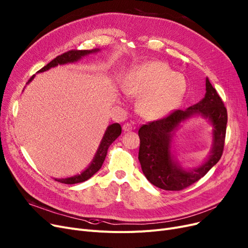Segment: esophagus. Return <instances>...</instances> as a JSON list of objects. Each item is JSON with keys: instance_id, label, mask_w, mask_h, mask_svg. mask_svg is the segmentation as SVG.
I'll return each instance as SVG.
<instances>
[{"instance_id": "1", "label": "esophagus", "mask_w": 248, "mask_h": 248, "mask_svg": "<svg viewBox=\"0 0 248 248\" xmlns=\"http://www.w3.org/2000/svg\"><path fill=\"white\" fill-rule=\"evenodd\" d=\"M134 128V126L130 124V123H125L124 125H123V130L124 131V132H130V131H132Z\"/></svg>"}]
</instances>
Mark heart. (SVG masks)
I'll use <instances>...</instances> for the list:
<instances>
[{"mask_svg": "<svg viewBox=\"0 0 248 248\" xmlns=\"http://www.w3.org/2000/svg\"><path fill=\"white\" fill-rule=\"evenodd\" d=\"M124 91L144 95L140 111L151 120L164 117L177 108L186 91V78L166 63L149 62L138 66L126 81Z\"/></svg>", "mask_w": 248, "mask_h": 248, "instance_id": "heart-1", "label": "heart"}]
</instances>
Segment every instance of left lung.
<instances>
[{"mask_svg": "<svg viewBox=\"0 0 248 248\" xmlns=\"http://www.w3.org/2000/svg\"><path fill=\"white\" fill-rule=\"evenodd\" d=\"M206 91L203 99L196 105L186 110L175 109L139 128V161L143 173L153 186L165 190H182L206 175L221 159L227 127V109L209 79L206 80ZM195 113H201L211 121L214 126V147L206 164L192 171H186L170 159V133L182 120Z\"/></svg>", "mask_w": 248, "mask_h": 248, "instance_id": "obj_1", "label": "left lung"}]
</instances>
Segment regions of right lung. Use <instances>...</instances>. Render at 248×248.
I'll use <instances>...</instances> for the list:
<instances>
[{
	"mask_svg": "<svg viewBox=\"0 0 248 248\" xmlns=\"http://www.w3.org/2000/svg\"><path fill=\"white\" fill-rule=\"evenodd\" d=\"M98 49H92V50H82V49H71L68 50L66 52L62 53V55L58 56L57 58L53 59L50 62H48L46 66H45L44 68H41L38 73L40 72H45L52 67H56L58 64H62V63H67V62H76L79 59H81L83 56L85 55H88V53L94 52V51H97ZM34 78V76H32L29 80L28 83ZM122 134V127L118 124H110L108 127H107V130L103 136V139L101 141V144L99 146V149L97 151V153H96L91 165L86 169L83 173H81L80 175H76V176H73V177H69V178H62V179H55L58 182H61V184H64V185H75V184H79V182H83L88 180L90 177H92L96 172H97L103 162L105 160V157L107 155V150H108L109 146L115 141L116 138Z\"/></svg>",
	"mask_w": 248,
	"mask_h": 248,
	"instance_id": "1",
	"label": "right lung"
}]
</instances>
